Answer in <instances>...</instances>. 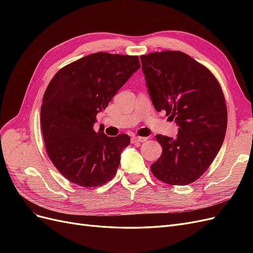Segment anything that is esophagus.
Returning a JSON list of instances; mask_svg holds the SVG:
<instances>
[{
  "instance_id": "34e87169",
  "label": "esophagus",
  "mask_w": 253,
  "mask_h": 253,
  "mask_svg": "<svg viewBox=\"0 0 253 253\" xmlns=\"http://www.w3.org/2000/svg\"><path fill=\"white\" fill-rule=\"evenodd\" d=\"M148 138L147 137H139V136H134L132 138V142L133 143H140V142H144L147 141Z\"/></svg>"
}]
</instances>
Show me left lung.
<instances>
[{
    "instance_id": "left-lung-1",
    "label": "left lung",
    "mask_w": 253,
    "mask_h": 253,
    "mask_svg": "<svg viewBox=\"0 0 253 253\" xmlns=\"http://www.w3.org/2000/svg\"><path fill=\"white\" fill-rule=\"evenodd\" d=\"M140 60L155 110L165 111L179 127L174 139L156 135L163 153L151 171L168 185H189L208 169L224 142L223 90L208 68L185 52H152Z\"/></svg>"
}]
</instances>
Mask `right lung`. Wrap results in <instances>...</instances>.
I'll list each match as a JSON object with an SVG mask.
<instances>
[{"label": "right lung", "mask_w": 253, "mask_h": 253, "mask_svg": "<svg viewBox=\"0 0 253 253\" xmlns=\"http://www.w3.org/2000/svg\"><path fill=\"white\" fill-rule=\"evenodd\" d=\"M139 67L137 56L96 52L62 67L49 82L41 106L45 148L73 183L94 188L116 174L129 136L96 133L94 125L97 114Z\"/></svg>", "instance_id": "1"}]
</instances>
